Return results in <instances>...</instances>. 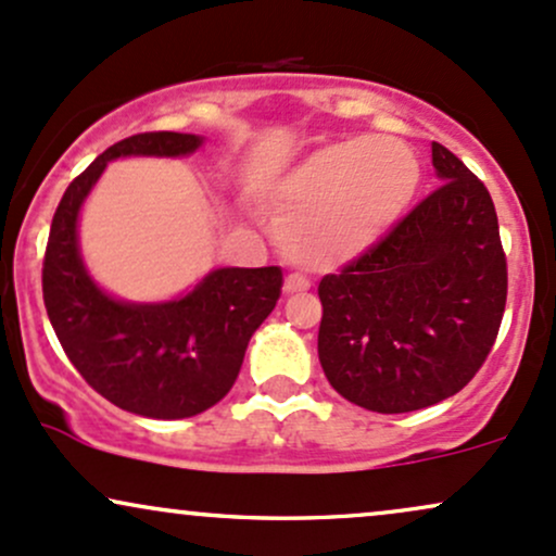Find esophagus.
Here are the masks:
<instances>
[{"instance_id": "1", "label": "esophagus", "mask_w": 556, "mask_h": 556, "mask_svg": "<svg viewBox=\"0 0 556 556\" xmlns=\"http://www.w3.org/2000/svg\"><path fill=\"white\" fill-rule=\"evenodd\" d=\"M311 287V279L303 277V274H290V277H285V285L282 290L287 295H295V292H305Z\"/></svg>"}]
</instances>
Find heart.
Masks as SVG:
<instances>
[{"instance_id": "obj_1", "label": "heart", "mask_w": 556, "mask_h": 556, "mask_svg": "<svg viewBox=\"0 0 556 556\" xmlns=\"http://www.w3.org/2000/svg\"><path fill=\"white\" fill-rule=\"evenodd\" d=\"M418 185L420 162L405 140H334L274 182V227L292 261L337 269L371 251L397 225Z\"/></svg>"}]
</instances>
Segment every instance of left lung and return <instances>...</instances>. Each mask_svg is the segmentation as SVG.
<instances>
[{"label":"left lung","instance_id":"1","mask_svg":"<svg viewBox=\"0 0 556 556\" xmlns=\"http://www.w3.org/2000/svg\"><path fill=\"white\" fill-rule=\"evenodd\" d=\"M439 188L384 240L318 285V361L329 384L374 413L437 405L473 379L507 303L494 201L431 143Z\"/></svg>","mask_w":556,"mask_h":556}]
</instances>
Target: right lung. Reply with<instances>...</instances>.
I'll use <instances>...</instances> for the list:
<instances>
[{
	"label": "right lung",
	"instance_id": "add662e5",
	"mask_svg": "<svg viewBox=\"0 0 556 556\" xmlns=\"http://www.w3.org/2000/svg\"><path fill=\"white\" fill-rule=\"evenodd\" d=\"M193 132H138L110 146L70 182L43 256V305L70 363L101 397L143 418H190L232 389L248 342L277 305L282 269L208 271L162 303H127L96 285L80 256V208L106 164L123 156H188Z\"/></svg>",
	"mask_w": 556,
	"mask_h": 556
}]
</instances>
